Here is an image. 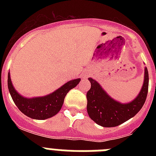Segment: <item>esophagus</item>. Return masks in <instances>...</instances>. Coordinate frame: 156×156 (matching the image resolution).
Listing matches in <instances>:
<instances>
[{
	"label": "esophagus",
	"instance_id": "esophagus-1",
	"mask_svg": "<svg viewBox=\"0 0 156 156\" xmlns=\"http://www.w3.org/2000/svg\"><path fill=\"white\" fill-rule=\"evenodd\" d=\"M86 78H87V76H83V79H86Z\"/></svg>",
	"mask_w": 156,
	"mask_h": 156
}]
</instances>
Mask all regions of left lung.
<instances>
[{"mask_svg": "<svg viewBox=\"0 0 156 156\" xmlns=\"http://www.w3.org/2000/svg\"><path fill=\"white\" fill-rule=\"evenodd\" d=\"M90 89L87 93V113L90 119L103 127H113L131 119L141 109L145 102L148 90V72L144 68V82L137 96L128 103L113 99L98 83L92 78Z\"/></svg>", "mask_w": 156, "mask_h": 156, "instance_id": "obj_1", "label": "left lung"}]
</instances>
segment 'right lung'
Masks as SVG:
<instances>
[{
  "label": "right lung",
  "instance_id": "add662e5",
  "mask_svg": "<svg viewBox=\"0 0 156 156\" xmlns=\"http://www.w3.org/2000/svg\"><path fill=\"white\" fill-rule=\"evenodd\" d=\"M80 81V78L72 80L49 94L30 98L23 97L18 93L12 84L10 73H8V87L12 100L23 114L31 119L44 120L55 115L60 111L66 95L71 89L75 87Z\"/></svg>",
  "mask_w": 156,
  "mask_h": 156
}]
</instances>
